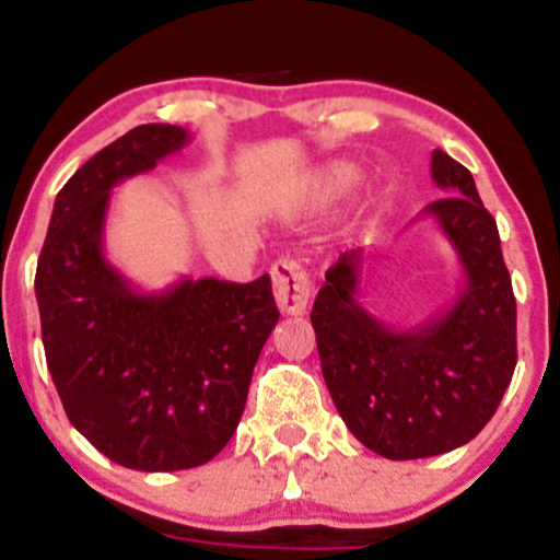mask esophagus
<instances>
[{"label":"esophagus","instance_id":"1","mask_svg":"<svg viewBox=\"0 0 560 560\" xmlns=\"http://www.w3.org/2000/svg\"><path fill=\"white\" fill-rule=\"evenodd\" d=\"M270 279H273V298L281 314H306L308 298H312V281H308L306 268L298 259H279L270 268Z\"/></svg>","mask_w":560,"mask_h":560}]
</instances>
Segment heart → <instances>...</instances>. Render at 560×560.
I'll list each match as a JSON object with an SVG mask.
<instances>
[{"label":"heart","mask_w":560,"mask_h":560,"mask_svg":"<svg viewBox=\"0 0 560 560\" xmlns=\"http://www.w3.org/2000/svg\"><path fill=\"white\" fill-rule=\"evenodd\" d=\"M354 184H358V171H354V167L330 165L314 175L308 189H312L314 200H332V197L347 195Z\"/></svg>","instance_id":"heart-1"}]
</instances>
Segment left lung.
I'll list each match as a JSON object with an SVG mask.
<instances>
[{"instance_id": "1", "label": "left lung", "mask_w": 560, "mask_h": 560, "mask_svg": "<svg viewBox=\"0 0 560 560\" xmlns=\"http://www.w3.org/2000/svg\"><path fill=\"white\" fill-rule=\"evenodd\" d=\"M442 200L436 219L463 268L455 301L422 325L395 330L358 303L363 252L352 248L325 273L312 325L322 376L358 442L389 460L450 453L471 442L499 409L517 363V306L495 219L471 173L433 151Z\"/></svg>"}]
</instances>
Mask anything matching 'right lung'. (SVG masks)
<instances>
[{"mask_svg":"<svg viewBox=\"0 0 560 560\" xmlns=\"http://www.w3.org/2000/svg\"><path fill=\"white\" fill-rule=\"evenodd\" d=\"M186 143L184 127L140 124L97 151L56 195L37 259L43 347L61 406L100 453L135 471H180L222 453L279 322L268 273L140 292L105 259L113 186Z\"/></svg>","mask_w":560,"mask_h":560,"instance_id":"1","label":"right lung"}]
</instances>
